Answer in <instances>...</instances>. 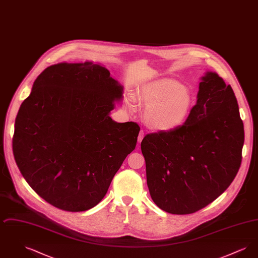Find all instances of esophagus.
Listing matches in <instances>:
<instances>
[{
	"instance_id": "34e87169",
	"label": "esophagus",
	"mask_w": 258,
	"mask_h": 258,
	"mask_svg": "<svg viewBox=\"0 0 258 258\" xmlns=\"http://www.w3.org/2000/svg\"><path fill=\"white\" fill-rule=\"evenodd\" d=\"M144 132L143 131H140V133H139V135H138V143H141V141H142V139H143V137H144Z\"/></svg>"
}]
</instances>
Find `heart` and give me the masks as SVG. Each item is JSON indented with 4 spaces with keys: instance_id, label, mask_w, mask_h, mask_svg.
<instances>
[{
    "instance_id": "1",
    "label": "heart",
    "mask_w": 258,
    "mask_h": 258,
    "mask_svg": "<svg viewBox=\"0 0 258 258\" xmlns=\"http://www.w3.org/2000/svg\"><path fill=\"white\" fill-rule=\"evenodd\" d=\"M138 99L147 106L143 118L145 123L157 131H171L187 119L194 103L186 87L170 79H160L148 83L137 94ZM126 106L134 107L132 100Z\"/></svg>"
}]
</instances>
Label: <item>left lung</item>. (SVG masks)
<instances>
[{
    "mask_svg": "<svg viewBox=\"0 0 258 258\" xmlns=\"http://www.w3.org/2000/svg\"><path fill=\"white\" fill-rule=\"evenodd\" d=\"M244 139L232 88L218 74L207 73L185 122L171 131L149 134L141 142L153 201L175 215L206 207L236 177Z\"/></svg>",
    "mask_w": 258,
    "mask_h": 258,
    "instance_id": "obj_1",
    "label": "left lung"
}]
</instances>
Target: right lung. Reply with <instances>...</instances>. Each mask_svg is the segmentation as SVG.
I'll return each instance as SVG.
<instances>
[{
  "instance_id": "add662e5",
  "label": "right lung",
  "mask_w": 258,
  "mask_h": 258,
  "mask_svg": "<svg viewBox=\"0 0 258 258\" xmlns=\"http://www.w3.org/2000/svg\"><path fill=\"white\" fill-rule=\"evenodd\" d=\"M122 93L109 71L91 61L61 62L37 76L15 119L13 155L27 183L54 207H95L135 150L139 124L109 117Z\"/></svg>"
}]
</instances>
